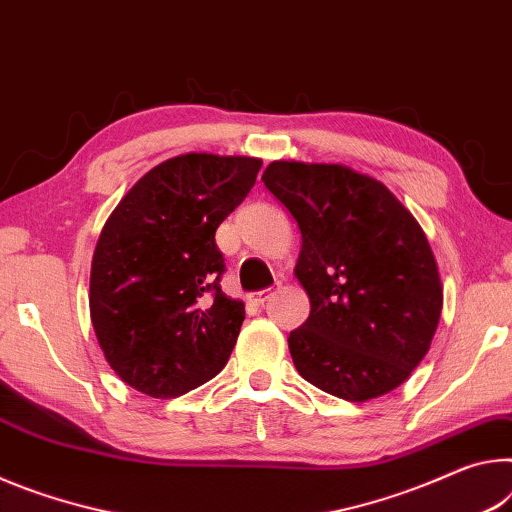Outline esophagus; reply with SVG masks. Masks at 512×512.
Returning a JSON list of instances; mask_svg holds the SVG:
<instances>
[{
	"instance_id": "esophagus-1",
	"label": "esophagus",
	"mask_w": 512,
	"mask_h": 512,
	"mask_svg": "<svg viewBox=\"0 0 512 512\" xmlns=\"http://www.w3.org/2000/svg\"><path fill=\"white\" fill-rule=\"evenodd\" d=\"M272 295H274V288H265V290H261V292H256L254 301H256V304H265V301L270 299Z\"/></svg>"
}]
</instances>
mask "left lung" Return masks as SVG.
Segmentation results:
<instances>
[{
	"label": "left lung",
	"mask_w": 512,
	"mask_h": 512,
	"mask_svg": "<svg viewBox=\"0 0 512 512\" xmlns=\"http://www.w3.org/2000/svg\"><path fill=\"white\" fill-rule=\"evenodd\" d=\"M263 181L301 231L295 276L311 315L288 338L301 379L347 401L388 395L422 363L442 313L420 222L349 165L272 161Z\"/></svg>",
	"instance_id": "obj_1"
}]
</instances>
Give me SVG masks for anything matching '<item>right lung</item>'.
<instances>
[{"label": "right lung", "mask_w": 512, "mask_h": 512, "mask_svg": "<svg viewBox=\"0 0 512 512\" xmlns=\"http://www.w3.org/2000/svg\"><path fill=\"white\" fill-rule=\"evenodd\" d=\"M261 165L206 152L167 158L108 215L92 254L90 320L106 363L142 395H186L229 360L245 304L220 290L215 231Z\"/></svg>", "instance_id": "1"}]
</instances>
